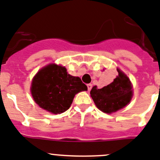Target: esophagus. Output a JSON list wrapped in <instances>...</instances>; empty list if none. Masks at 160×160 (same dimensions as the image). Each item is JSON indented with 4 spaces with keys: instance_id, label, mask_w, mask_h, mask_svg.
Returning <instances> with one entry per match:
<instances>
[{
    "instance_id": "esophagus-1",
    "label": "esophagus",
    "mask_w": 160,
    "mask_h": 160,
    "mask_svg": "<svg viewBox=\"0 0 160 160\" xmlns=\"http://www.w3.org/2000/svg\"><path fill=\"white\" fill-rule=\"evenodd\" d=\"M87 87H88V90L90 91L91 89H92V85L91 83H88V84H87Z\"/></svg>"
}]
</instances>
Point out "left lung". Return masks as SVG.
Here are the masks:
<instances>
[{
    "mask_svg": "<svg viewBox=\"0 0 160 160\" xmlns=\"http://www.w3.org/2000/svg\"><path fill=\"white\" fill-rule=\"evenodd\" d=\"M116 79L102 88L94 86L90 94L96 107L105 113H112L125 107L132 96V86L124 73L117 69Z\"/></svg>",
    "mask_w": 160,
    "mask_h": 160,
    "instance_id": "obj_1",
    "label": "left lung"
}]
</instances>
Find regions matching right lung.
<instances>
[{
  "mask_svg": "<svg viewBox=\"0 0 160 160\" xmlns=\"http://www.w3.org/2000/svg\"><path fill=\"white\" fill-rule=\"evenodd\" d=\"M79 77L68 74L64 67L49 64L37 72L32 80L31 92L41 108L60 114L69 108L75 95L87 91Z\"/></svg>",
  "mask_w": 160,
  "mask_h": 160,
  "instance_id": "right-lung-1",
  "label": "right lung"
}]
</instances>
